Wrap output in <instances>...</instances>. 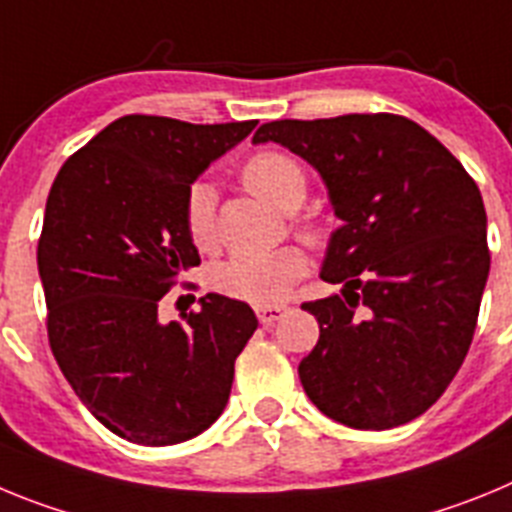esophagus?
<instances>
[{
	"label": "esophagus",
	"instance_id": "1",
	"mask_svg": "<svg viewBox=\"0 0 512 512\" xmlns=\"http://www.w3.org/2000/svg\"><path fill=\"white\" fill-rule=\"evenodd\" d=\"M287 312V305H256V315L264 325H271L274 320H279Z\"/></svg>",
	"mask_w": 512,
	"mask_h": 512
}]
</instances>
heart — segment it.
<instances>
[{
    "mask_svg": "<svg viewBox=\"0 0 512 512\" xmlns=\"http://www.w3.org/2000/svg\"><path fill=\"white\" fill-rule=\"evenodd\" d=\"M248 192L269 202L282 212H295L307 197V176L295 158L279 151L253 153L241 171ZM184 228L189 241L200 251H212L217 243L215 228V189L207 182H194L184 197ZM300 233L307 241H320L315 223H302ZM305 253L295 246H284L269 253L233 256L212 269V284L223 295L246 300L253 305H277L287 297L292 284L305 274Z\"/></svg>",
    "mask_w": 512,
    "mask_h": 512,
    "instance_id": "b5f03b06",
    "label": "heart"
}]
</instances>
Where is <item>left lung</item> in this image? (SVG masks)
<instances>
[{
  "mask_svg": "<svg viewBox=\"0 0 512 512\" xmlns=\"http://www.w3.org/2000/svg\"><path fill=\"white\" fill-rule=\"evenodd\" d=\"M279 143L318 169L343 225L320 279L341 295L305 302L320 338L300 382L328 418L384 431L443 395L477 328L490 274L482 194L464 166L408 117L274 120Z\"/></svg>",
  "mask_w": 512,
  "mask_h": 512,
  "instance_id": "8db88e82",
  "label": "left lung"
}]
</instances>
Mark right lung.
<instances>
[{"instance_id":"1","label":"right lung","mask_w":512,"mask_h":512,"mask_svg":"<svg viewBox=\"0 0 512 512\" xmlns=\"http://www.w3.org/2000/svg\"><path fill=\"white\" fill-rule=\"evenodd\" d=\"M253 128L125 115L53 182L38 241L48 341L79 400L115 436L182 443L228 405L235 359L259 325L251 307L210 292L184 323H161L158 302L200 264L184 228L187 189Z\"/></svg>"}]
</instances>
